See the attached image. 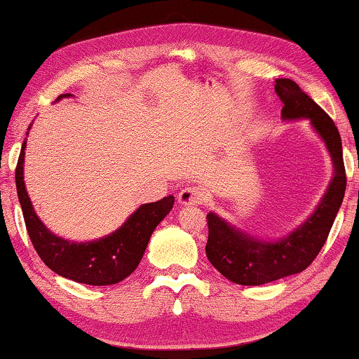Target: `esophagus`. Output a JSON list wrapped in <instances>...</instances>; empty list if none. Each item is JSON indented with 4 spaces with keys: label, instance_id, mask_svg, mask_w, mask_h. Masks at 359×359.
Here are the masks:
<instances>
[{
    "label": "esophagus",
    "instance_id": "esophagus-1",
    "mask_svg": "<svg viewBox=\"0 0 359 359\" xmlns=\"http://www.w3.org/2000/svg\"><path fill=\"white\" fill-rule=\"evenodd\" d=\"M208 198V194L198 185H187L179 191V203L182 205H190V204H203Z\"/></svg>",
    "mask_w": 359,
    "mask_h": 359
}]
</instances>
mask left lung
<instances>
[{"label": "left lung", "instance_id": "left-lung-1", "mask_svg": "<svg viewBox=\"0 0 359 359\" xmlns=\"http://www.w3.org/2000/svg\"><path fill=\"white\" fill-rule=\"evenodd\" d=\"M276 93L283 102V120H311L312 128L330 151L334 175L313 214L278 241L253 238L209 212L205 217L209 226L205 255L223 277L247 287L274 282L307 269L325 245L347 187L342 141L332 118L291 79H277Z\"/></svg>", "mask_w": 359, "mask_h": 359}]
</instances>
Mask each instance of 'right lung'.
<instances>
[{
	"label": "right lung",
	"mask_w": 359,
	"mask_h": 359,
	"mask_svg": "<svg viewBox=\"0 0 359 359\" xmlns=\"http://www.w3.org/2000/svg\"><path fill=\"white\" fill-rule=\"evenodd\" d=\"M71 93L60 95L58 100L68 98ZM29 130V128H28ZM27 142L22 144L20 156L15 169V185L25 218L27 231L34 250L55 274L79 283L114 285L133 274L141 263L150 236L160 222L171 212L174 196H166L156 203L142 204L131 214L121 226L106 238L90 242H72L58 238L48 231L36 215L23 182V160Z\"/></svg>",
	"instance_id": "right-lung-1"
}]
</instances>
